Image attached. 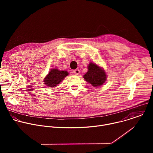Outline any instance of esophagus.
Returning a JSON list of instances; mask_svg holds the SVG:
<instances>
[{
	"mask_svg": "<svg viewBox=\"0 0 153 153\" xmlns=\"http://www.w3.org/2000/svg\"><path fill=\"white\" fill-rule=\"evenodd\" d=\"M73 73H74L76 75H79L80 74V70L79 69H76L73 71Z\"/></svg>",
	"mask_w": 153,
	"mask_h": 153,
	"instance_id": "esophagus-1",
	"label": "esophagus"
}]
</instances>
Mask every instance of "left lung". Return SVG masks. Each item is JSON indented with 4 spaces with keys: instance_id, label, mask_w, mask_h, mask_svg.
<instances>
[{
    "instance_id": "left-lung-1",
    "label": "left lung",
    "mask_w": 153,
    "mask_h": 153,
    "mask_svg": "<svg viewBox=\"0 0 153 153\" xmlns=\"http://www.w3.org/2000/svg\"><path fill=\"white\" fill-rule=\"evenodd\" d=\"M83 77L94 87H100L105 83L107 75L105 70L99 65L90 62L88 65V71L83 76Z\"/></svg>"
}]
</instances>
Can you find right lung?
I'll use <instances>...</instances> for the list:
<instances>
[{"label":"right lung","instance_id":"right-lung-1","mask_svg":"<svg viewBox=\"0 0 153 153\" xmlns=\"http://www.w3.org/2000/svg\"><path fill=\"white\" fill-rule=\"evenodd\" d=\"M69 73L67 71L59 70L54 68L51 69L45 77L43 82L47 86H48L50 88H53V87L56 86Z\"/></svg>","mask_w":153,"mask_h":153}]
</instances>
